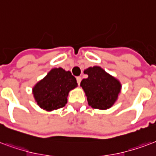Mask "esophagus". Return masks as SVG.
<instances>
[{"mask_svg":"<svg viewBox=\"0 0 156 156\" xmlns=\"http://www.w3.org/2000/svg\"><path fill=\"white\" fill-rule=\"evenodd\" d=\"M76 80H77V83H78V84H80V81H81V77L80 76L76 77Z\"/></svg>","mask_w":156,"mask_h":156,"instance_id":"esophagus-1","label":"esophagus"}]
</instances>
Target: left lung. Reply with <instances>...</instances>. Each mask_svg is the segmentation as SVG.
<instances>
[{"instance_id": "8db88e82", "label": "left lung", "mask_w": 156, "mask_h": 156, "mask_svg": "<svg viewBox=\"0 0 156 156\" xmlns=\"http://www.w3.org/2000/svg\"><path fill=\"white\" fill-rule=\"evenodd\" d=\"M84 72L88 75V78L82 80L80 86L86 94L89 106L100 110L112 107L121 89L119 80L98 66L89 67Z\"/></svg>"}]
</instances>
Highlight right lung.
<instances>
[{"label": "right lung", "mask_w": 156, "mask_h": 156, "mask_svg": "<svg viewBox=\"0 0 156 156\" xmlns=\"http://www.w3.org/2000/svg\"><path fill=\"white\" fill-rule=\"evenodd\" d=\"M76 86V79L71 72L61 67L53 68L33 87L32 94L41 108L51 112L64 107L69 92Z\"/></svg>", "instance_id": "add662e5"}]
</instances>
